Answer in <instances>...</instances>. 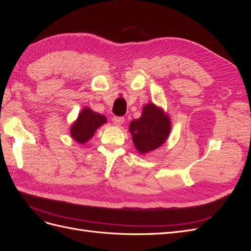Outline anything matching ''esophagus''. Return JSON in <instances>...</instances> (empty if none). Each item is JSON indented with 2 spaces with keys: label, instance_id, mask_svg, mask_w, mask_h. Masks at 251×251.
<instances>
[{
  "label": "esophagus",
  "instance_id": "34e87169",
  "mask_svg": "<svg viewBox=\"0 0 251 251\" xmlns=\"http://www.w3.org/2000/svg\"><path fill=\"white\" fill-rule=\"evenodd\" d=\"M112 121H113V124L115 125V126H123V125H124V123H125V118H124V117H117V116H115V117H113V118H112Z\"/></svg>",
  "mask_w": 251,
  "mask_h": 251
}]
</instances>
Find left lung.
Listing matches in <instances>:
<instances>
[{"label": "left lung", "mask_w": 251, "mask_h": 251, "mask_svg": "<svg viewBox=\"0 0 251 251\" xmlns=\"http://www.w3.org/2000/svg\"><path fill=\"white\" fill-rule=\"evenodd\" d=\"M172 121L168 113L153 102L142 108L141 116L131 121L128 132L138 153L144 155L160 148L168 140Z\"/></svg>", "instance_id": "obj_1"}]
</instances>
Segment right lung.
<instances>
[{"label":"right lung","mask_w":251,"mask_h":251,"mask_svg":"<svg viewBox=\"0 0 251 251\" xmlns=\"http://www.w3.org/2000/svg\"><path fill=\"white\" fill-rule=\"evenodd\" d=\"M107 124V117L89 107L83 108L70 126L71 137L79 144H85L94 136L98 127Z\"/></svg>","instance_id":"right-lung-1"}]
</instances>
